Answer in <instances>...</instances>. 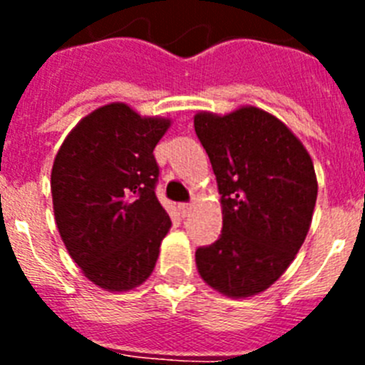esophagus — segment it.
<instances>
[{"label": "esophagus", "instance_id": "34e87169", "mask_svg": "<svg viewBox=\"0 0 365 365\" xmlns=\"http://www.w3.org/2000/svg\"><path fill=\"white\" fill-rule=\"evenodd\" d=\"M177 208H179L180 215L185 217V215H188V212L192 210V205H190V202H179V206H177Z\"/></svg>", "mask_w": 365, "mask_h": 365}]
</instances>
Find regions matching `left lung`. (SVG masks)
Returning <instances> with one entry per match:
<instances>
[{
	"label": "left lung",
	"instance_id": "8db88e82",
	"mask_svg": "<svg viewBox=\"0 0 365 365\" xmlns=\"http://www.w3.org/2000/svg\"><path fill=\"white\" fill-rule=\"evenodd\" d=\"M193 125L222 206L219 240L195 250L199 274L232 298L263 292L291 265L311 227L318 195L311 157L282 120L257 108L199 113Z\"/></svg>",
	"mask_w": 365,
	"mask_h": 365
}]
</instances>
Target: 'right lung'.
Here are the masks:
<instances>
[{"mask_svg": "<svg viewBox=\"0 0 365 365\" xmlns=\"http://www.w3.org/2000/svg\"><path fill=\"white\" fill-rule=\"evenodd\" d=\"M170 128L125 104L87 115L63 140L51 173L54 219L86 278L108 291L146 282L172 221L155 188L153 150Z\"/></svg>", "mask_w": 365, "mask_h": 365, "instance_id": "right-lung-1", "label": "right lung"}]
</instances>
